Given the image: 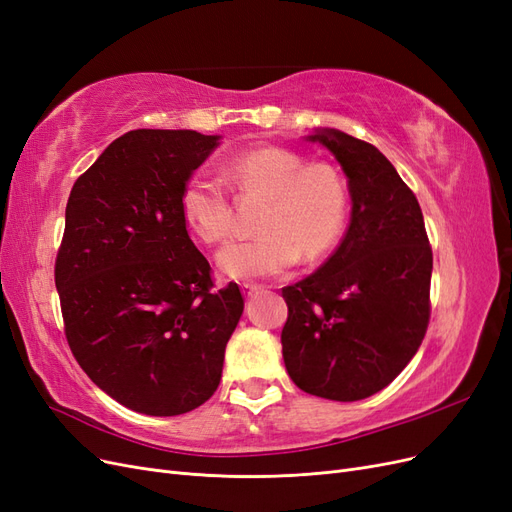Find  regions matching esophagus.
<instances>
[{"label": "esophagus", "mask_w": 512, "mask_h": 512, "mask_svg": "<svg viewBox=\"0 0 512 512\" xmlns=\"http://www.w3.org/2000/svg\"><path fill=\"white\" fill-rule=\"evenodd\" d=\"M241 290H243L245 297L250 299V297H254V294H258V292H260V286H258V284H250V282H245V284H241Z\"/></svg>", "instance_id": "1"}]
</instances>
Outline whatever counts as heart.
Masks as SVG:
<instances>
[{
  "mask_svg": "<svg viewBox=\"0 0 512 512\" xmlns=\"http://www.w3.org/2000/svg\"><path fill=\"white\" fill-rule=\"evenodd\" d=\"M224 181L241 200L265 198L258 237L226 245L218 267L232 280L275 277L299 262L318 260L342 235L348 188L327 162H307L286 147H258L226 164ZM181 215L194 235L215 245L228 239L235 205L222 181L194 173L181 190Z\"/></svg>",
  "mask_w": 512,
  "mask_h": 512,
  "instance_id": "obj_1",
  "label": "heart"
}]
</instances>
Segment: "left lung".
<instances>
[{"label": "left lung", "instance_id": "8db88e82", "mask_svg": "<svg viewBox=\"0 0 512 512\" xmlns=\"http://www.w3.org/2000/svg\"><path fill=\"white\" fill-rule=\"evenodd\" d=\"M309 138L342 164L352 218L335 254L282 288V354L301 391L356 401L391 384L421 346L433 254L414 192L374 145L339 130Z\"/></svg>", "mask_w": 512, "mask_h": 512}]
</instances>
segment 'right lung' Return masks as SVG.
Wrapping results in <instances>:
<instances>
[{
    "instance_id": "add662e5",
    "label": "right lung",
    "mask_w": 512,
    "mask_h": 512,
    "mask_svg": "<svg viewBox=\"0 0 512 512\" xmlns=\"http://www.w3.org/2000/svg\"><path fill=\"white\" fill-rule=\"evenodd\" d=\"M218 136L132 130L74 181L55 260L68 346L91 382L149 416L215 393L243 314L237 284L215 290L181 215V190Z\"/></svg>"
}]
</instances>
